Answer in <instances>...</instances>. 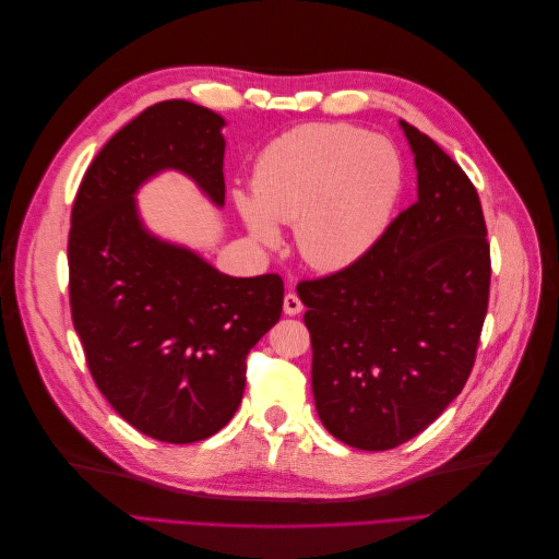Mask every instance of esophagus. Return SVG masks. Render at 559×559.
<instances>
[{
    "label": "esophagus",
    "mask_w": 559,
    "mask_h": 559,
    "mask_svg": "<svg viewBox=\"0 0 559 559\" xmlns=\"http://www.w3.org/2000/svg\"><path fill=\"white\" fill-rule=\"evenodd\" d=\"M284 312L292 314V317L302 312V302H300V298L294 292H289V294L284 296Z\"/></svg>",
    "instance_id": "34e87169"
}]
</instances>
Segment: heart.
<instances>
[{
	"mask_svg": "<svg viewBox=\"0 0 559 559\" xmlns=\"http://www.w3.org/2000/svg\"><path fill=\"white\" fill-rule=\"evenodd\" d=\"M403 191L399 151L345 123L298 126L270 142L253 165V193L235 191L253 242L275 247L296 224L300 257L343 270L378 245Z\"/></svg>",
	"mask_w": 559,
	"mask_h": 559,
	"instance_id": "heart-1",
	"label": "heart"
}]
</instances>
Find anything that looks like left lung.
<instances>
[{
	"mask_svg": "<svg viewBox=\"0 0 559 559\" xmlns=\"http://www.w3.org/2000/svg\"><path fill=\"white\" fill-rule=\"evenodd\" d=\"M417 202L341 273L296 286L312 337L321 425L345 445L392 450L460 396L489 296V245L476 189L425 132L399 121Z\"/></svg>",
	"mask_w": 559,
	"mask_h": 559,
	"instance_id": "obj_1",
	"label": "left lung"
}]
</instances>
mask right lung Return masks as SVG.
<instances>
[{"mask_svg": "<svg viewBox=\"0 0 559 559\" xmlns=\"http://www.w3.org/2000/svg\"><path fill=\"white\" fill-rule=\"evenodd\" d=\"M224 126L186 99L144 109L95 156L72 207L70 302L93 380L128 425L163 443L228 425L247 354L282 314L277 275L230 277L140 214L142 186L170 170L224 207Z\"/></svg>", "mask_w": 559, "mask_h": 559, "instance_id": "obj_1", "label": "right lung"}]
</instances>
